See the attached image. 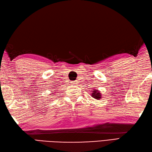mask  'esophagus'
I'll list each match as a JSON object with an SVG mask.
<instances>
[{"label": "esophagus", "instance_id": "obj_1", "mask_svg": "<svg viewBox=\"0 0 152 152\" xmlns=\"http://www.w3.org/2000/svg\"><path fill=\"white\" fill-rule=\"evenodd\" d=\"M71 83L73 85H77V84H78V81H72L71 82Z\"/></svg>", "mask_w": 152, "mask_h": 152}]
</instances>
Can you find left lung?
I'll return each mask as SVG.
<instances>
[{"mask_svg": "<svg viewBox=\"0 0 152 152\" xmlns=\"http://www.w3.org/2000/svg\"><path fill=\"white\" fill-rule=\"evenodd\" d=\"M92 97L96 99H100L101 98V94L98 92V90H94L92 94Z\"/></svg>", "mask_w": 152, "mask_h": 152, "instance_id": "obj_1", "label": "left lung"}]
</instances>
